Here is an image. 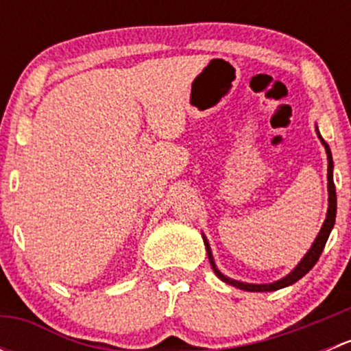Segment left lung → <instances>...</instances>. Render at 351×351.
<instances>
[{"label":"left lung","instance_id":"8db88e82","mask_svg":"<svg viewBox=\"0 0 351 351\" xmlns=\"http://www.w3.org/2000/svg\"><path fill=\"white\" fill-rule=\"evenodd\" d=\"M316 132H317V137H319L321 144H323L324 149H326V156H328V212H326V219H324V222H323V228H321L319 232H317V236H316V239H314L313 246L307 250V253L304 254L302 260H300L299 263L293 267V270L290 271V274H287L285 277H282L280 280H275V282H271V284H247V282H241V280H234V278H229L228 275H224L221 270H219L217 265H215V261H214V254H212L210 244H208V241H207V236L202 232V238H204L205 250H207V256H208V261H210L212 270H214V274L217 275V277L221 278L222 282H226V284L236 287V289L246 290V292H274V290L284 289V287L295 284V282L300 280V278H302L304 275H306L307 271H309L311 268L316 265V261L319 260L321 253H323V250H324V244H326L329 234H331V231H332V226H335V221H336V189H335V182H332L331 149H329V146L326 143H324L323 137H321L317 127H316Z\"/></svg>","mask_w":351,"mask_h":351}]
</instances>
